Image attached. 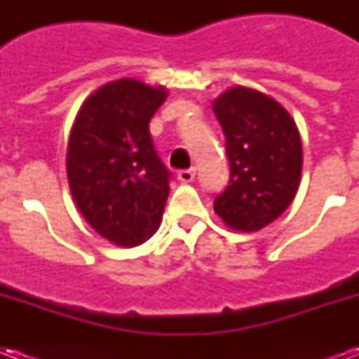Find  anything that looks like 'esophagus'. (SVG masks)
<instances>
[{"label":"esophagus","mask_w":359,"mask_h":359,"mask_svg":"<svg viewBox=\"0 0 359 359\" xmlns=\"http://www.w3.org/2000/svg\"><path fill=\"white\" fill-rule=\"evenodd\" d=\"M196 177V169H184V171H179V175H177V179L180 180V182H192Z\"/></svg>","instance_id":"34e87169"}]
</instances>
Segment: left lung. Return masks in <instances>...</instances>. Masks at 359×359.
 I'll use <instances>...</instances> for the list:
<instances>
[{
	"label": "left lung",
	"mask_w": 359,
	"mask_h": 359,
	"mask_svg": "<svg viewBox=\"0 0 359 359\" xmlns=\"http://www.w3.org/2000/svg\"><path fill=\"white\" fill-rule=\"evenodd\" d=\"M231 180L213 210L229 229L256 233L280 217L298 192L302 140L290 113L259 90L234 86L213 102Z\"/></svg>",
	"instance_id": "obj_1"
}]
</instances>
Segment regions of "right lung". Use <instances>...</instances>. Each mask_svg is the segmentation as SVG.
Segmentation results:
<instances>
[{
	"instance_id": "right-lung-1",
	"label": "right lung",
	"mask_w": 359,
	"mask_h": 359,
	"mask_svg": "<svg viewBox=\"0 0 359 359\" xmlns=\"http://www.w3.org/2000/svg\"><path fill=\"white\" fill-rule=\"evenodd\" d=\"M169 90L134 79L103 84L86 97L67 146V179L76 208L95 233L133 248L156 233L169 177L149 134Z\"/></svg>"
}]
</instances>
